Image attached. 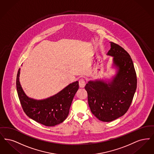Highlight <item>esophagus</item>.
<instances>
[{
    "label": "esophagus",
    "mask_w": 154,
    "mask_h": 154,
    "mask_svg": "<svg viewBox=\"0 0 154 154\" xmlns=\"http://www.w3.org/2000/svg\"><path fill=\"white\" fill-rule=\"evenodd\" d=\"M79 85L80 88H84L85 85V79L83 78H81L79 80Z\"/></svg>",
    "instance_id": "34e87169"
}]
</instances>
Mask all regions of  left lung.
I'll list each match as a JSON object with an SVG mask.
<instances>
[{
  "instance_id": "obj_1",
  "label": "left lung",
  "mask_w": 154,
  "mask_h": 154,
  "mask_svg": "<svg viewBox=\"0 0 154 154\" xmlns=\"http://www.w3.org/2000/svg\"><path fill=\"white\" fill-rule=\"evenodd\" d=\"M113 57L116 74L108 81H89L85 86L88 104L93 114L104 122L123 116L129 109L137 87L133 61L129 54L117 44L111 42L106 54Z\"/></svg>"
}]
</instances>
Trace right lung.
Masks as SVG:
<instances>
[{
  "instance_id": "obj_1",
  "label": "right lung",
  "mask_w": 154,
  "mask_h": 154,
  "mask_svg": "<svg viewBox=\"0 0 154 154\" xmlns=\"http://www.w3.org/2000/svg\"><path fill=\"white\" fill-rule=\"evenodd\" d=\"M19 68L17 76V89L23 111L27 116L44 125L51 127L62 123L68 117L75 94L79 89V81L70 84L54 95L43 100L28 97L19 81Z\"/></svg>"
}]
</instances>
